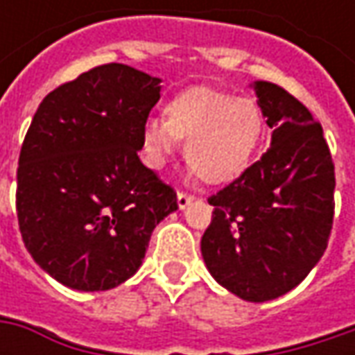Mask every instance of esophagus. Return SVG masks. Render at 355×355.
<instances>
[{"label": "esophagus", "instance_id": "obj_1", "mask_svg": "<svg viewBox=\"0 0 355 355\" xmlns=\"http://www.w3.org/2000/svg\"><path fill=\"white\" fill-rule=\"evenodd\" d=\"M196 201V198L193 196H187V193H178V207L184 211V209H187L191 203Z\"/></svg>", "mask_w": 355, "mask_h": 355}]
</instances>
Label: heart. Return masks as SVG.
<instances>
[{
  "mask_svg": "<svg viewBox=\"0 0 355 355\" xmlns=\"http://www.w3.org/2000/svg\"><path fill=\"white\" fill-rule=\"evenodd\" d=\"M266 136L265 114L249 96L209 89L185 90L168 103L164 118L140 130L146 164L162 170L185 142V164L203 184L235 182L251 166Z\"/></svg>",
  "mask_w": 355,
  "mask_h": 355,
  "instance_id": "obj_1",
  "label": "heart"
}]
</instances>
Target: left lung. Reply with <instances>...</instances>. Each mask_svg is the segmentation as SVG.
<instances>
[{"label": "left lung", "mask_w": 355, "mask_h": 355, "mask_svg": "<svg viewBox=\"0 0 355 355\" xmlns=\"http://www.w3.org/2000/svg\"><path fill=\"white\" fill-rule=\"evenodd\" d=\"M251 89L272 128L270 148L233 184L209 198L211 225L201 254L211 277L249 302L298 286L328 247L334 219V164L322 126L286 90Z\"/></svg>", "instance_id": "8db88e82"}]
</instances>
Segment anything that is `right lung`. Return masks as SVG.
<instances>
[{
	"label": "right lung",
	"instance_id": "right-lung-1",
	"mask_svg": "<svg viewBox=\"0 0 355 355\" xmlns=\"http://www.w3.org/2000/svg\"><path fill=\"white\" fill-rule=\"evenodd\" d=\"M162 78L103 64L49 92L17 170L23 243L73 291H110L142 266L154 227L178 209L170 185L140 162V130Z\"/></svg>",
	"mask_w": 355,
	"mask_h": 355
}]
</instances>
